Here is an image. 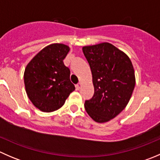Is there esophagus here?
Masks as SVG:
<instances>
[{"instance_id": "obj_1", "label": "esophagus", "mask_w": 160, "mask_h": 160, "mask_svg": "<svg viewBox=\"0 0 160 160\" xmlns=\"http://www.w3.org/2000/svg\"><path fill=\"white\" fill-rule=\"evenodd\" d=\"M80 87H81V83H77V84L76 85V90H79L80 89Z\"/></svg>"}]
</instances>
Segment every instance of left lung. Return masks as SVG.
Here are the masks:
<instances>
[{
	"label": "left lung",
	"instance_id": "left-lung-1",
	"mask_svg": "<svg viewBox=\"0 0 160 160\" xmlns=\"http://www.w3.org/2000/svg\"><path fill=\"white\" fill-rule=\"evenodd\" d=\"M83 52L94 87L93 96L85 101V110L95 122H108L129 101L135 84L133 66L125 53L108 42L84 46Z\"/></svg>",
	"mask_w": 160,
	"mask_h": 160
}]
</instances>
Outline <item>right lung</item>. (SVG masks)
<instances>
[{
  "instance_id": "add662e5",
  "label": "right lung",
  "mask_w": 160,
  "mask_h": 160,
  "mask_svg": "<svg viewBox=\"0 0 160 160\" xmlns=\"http://www.w3.org/2000/svg\"><path fill=\"white\" fill-rule=\"evenodd\" d=\"M70 48L52 44L42 49L27 65L24 73L25 90L32 104L42 111L60 108L75 86L70 81V69L63 59Z\"/></svg>"
}]
</instances>
